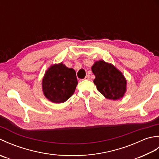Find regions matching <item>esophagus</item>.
Instances as JSON below:
<instances>
[{
    "label": "esophagus",
    "instance_id": "1",
    "mask_svg": "<svg viewBox=\"0 0 159 159\" xmlns=\"http://www.w3.org/2000/svg\"><path fill=\"white\" fill-rule=\"evenodd\" d=\"M85 80H90V75H87L86 76H85Z\"/></svg>",
    "mask_w": 159,
    "mask_h": 159
}]
</instances>
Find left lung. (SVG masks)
Masks as SVG:
<instances>
[{
    "instance_id": "left-lung-1",
    "label": "left lung",
    "mask_w": 159,
    "mask_h": 159,
    "mask_svg": "<svg viewBox=\"0 0 159 159\" xmlns=\"http://www.w3.org/2000/svg\"><path fill=\"white\" fill-rule=\"evenodd\" d=\"M92 70L96 76L93 83L99 92L109 100L122 98L126 92L127 81L121 71L103 60L94 63Z\"/></svg>"
}]
</instances>
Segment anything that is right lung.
I'll return each instance as SVG.
<instances>
[{"label": "right lung", "mask_w": 159, "mask_h": 159, "mask_svg": "<svg viewBox=\"0 0 159 159\" xmlns=\"http://www.w3.org/2000/svg\"><path fill=\"white\" fill-rule=\"evenodd\" d=\"M78 84L76 72L67 67L61 62L50 66L43 77V93L53 103H63L68 100L75 92Z\"/></svg>", "instance_id": "1"}]
</instances>
